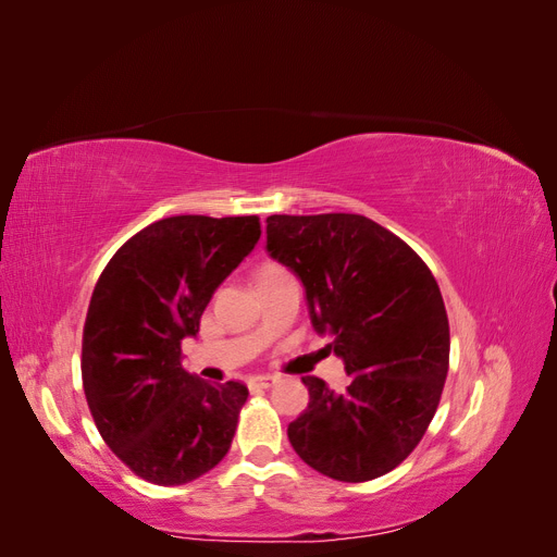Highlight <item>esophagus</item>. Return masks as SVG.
I'll return each mask as SVG.
<instances>
[{"mask_svg":"<svg viewBox=\"0 0 557 557\" xmlns=\"http://www.w3.org/2000/svg\"><path fill=\"white\" fill-rule=\"evenodd\" d=\"M276 383V376H252L248 381L250 391H264V387H272Z\"/></svg>","mask_w":557,"mask_h":557,"instance_id":"esophagus-1","label":"esophagus"}]
</instances>
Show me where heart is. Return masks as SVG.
I'll return each instance as SVG.
<instances>
[{
	"instance_id": "b5f03b06",
	"label": "heart",
	"mask_w": 557,
	"mask_h": 557,
	"mask_svg": "<svg viewBox=\"0 0 557 557\" xmlns=\"http://www.w3.org/2000/svg\"><path fill=\"white\" fill-rule=\"evenodd\" d=\"M276 269H281V267H276V264H264L260 274H267V272H276Z\"/></svg>"
}]
</instances>
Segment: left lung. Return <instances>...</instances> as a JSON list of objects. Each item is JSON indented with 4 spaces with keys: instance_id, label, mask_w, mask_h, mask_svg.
Returning a JSON list of instances; mask_svg holds the SVG:
<instances>
[{
    "instance_id": "8db88e82",
    "label": "left lung",
    "mask_w": 557,
    "mask_h": 557,
    "mask_svg": "<svg viewBox=\"0 0 557 557\" xmlns=\"http://www.w3.org/2000/svg\"><path fill=\"white\" fill-rule=\"evenodd\" d=\"M267 250L305 283L311 323L350 376L342 393L301 379L309 407L288 425L295 453L334 481L387 474L423 440L448 374V315L430 267L358 213L269 215Z\"/></svg>"
}]
</instances>
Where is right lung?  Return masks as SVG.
Listing matches in <instances>:
<instances>
[{
  "mask_svg": "<svg viewBox=\"0 0 557 557\" xmlns=\"http://www.w3.org/2000/svg\"><path fill=\"white\" fill-rule=\"evenodd\" d=\"M260 239L258 215H172L134 234L99 276L81 376L104 444L134 474L183 485L221 462L248 391L181 367L213 290Z\"/></svg>",
  "mask_w": 557,
  "mask_h": 557,
  "instance_id": "add662e5",
  "label": "right lung"
}]
</instances>
